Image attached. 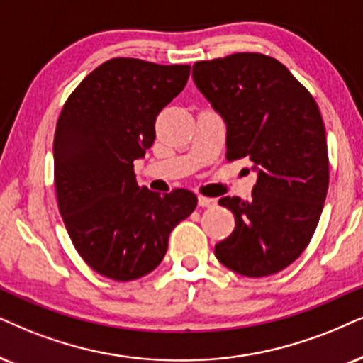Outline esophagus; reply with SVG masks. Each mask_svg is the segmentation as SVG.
<instances>
[{
    "instance_id": "obj_1",
    "label": "esophagus",
    "mask_w": 363,
    "mask_h": 363,
    "mask_svg": "<svg viewBox=\"0 0 363 363\" xmlns=\"http://www.w3.org/2000/svg\"><path fill=\"white\" fill-rule=\"evenodd\" d=\"M197 204H199L201 208H214L216 199H213V197L199 196V197H197Z\"/></svg>"
}]
</instances>
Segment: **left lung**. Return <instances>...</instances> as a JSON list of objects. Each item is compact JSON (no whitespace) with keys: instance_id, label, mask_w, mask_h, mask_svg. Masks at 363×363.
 Wrapping results in <instances>:
<instances>
[{"instance_id":"1","label":"left lung","mask_w":363,"mask_h":363,"mask_svg":"<svg viewBox=\"0 0 363 363\" xmlns=\"http://www.w3.org/2000/svg\"><path fill=\"white\" fill-rule=\"evenodd\" d=\"M192 79L226 122V159H247L258 174L250 201L219 199L236 226L216 245V258L242 277L281 272L308 246L328 191L318 105L283 63L263 53L196 62Z\"/></svg>"}]
</instances>
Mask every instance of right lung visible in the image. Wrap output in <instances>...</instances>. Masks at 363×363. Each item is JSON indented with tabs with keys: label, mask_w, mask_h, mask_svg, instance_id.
I'll return each instance as SVG.
<instances>
[{
	"label": "right lung",
	"mask_w": 363,
	"mask_h": 363,
	"mask_svg": "<svg viewBox=\"0 0 363 363\" xmlns=\"http://www.w3.org/2000/svg\"><path fill=\"white\" fill-rule=\"evenodd\" d=\"M189 65L112 58L63 105L53 140L55 189L68 236L91 269L132 281L157 268L194 192L139 187L134 160L155 139L159 112L181 94Z\"/></svg>",
	"instance_id": "1"
}]
</instances>
